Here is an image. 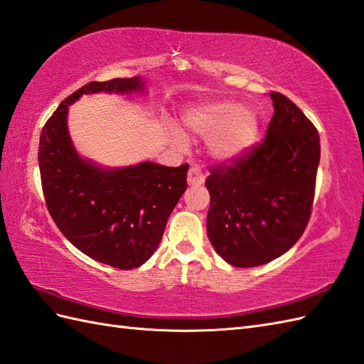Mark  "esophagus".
Here are the masks:
<instances>
[{"instance_id": "34e87169", "label": "esophagus", "mask_w": 364, "mask_h": 364, "mask_svg": "<svg viewBox=\"0 0 364 364\" xmlns=\"http://www.w3.org/2000/svg\"><path fill=\"white\" fill-rule=\"evenodd\" d=\"M206 180V172L200 168L198 166H192L188 173V183L191 186H201Z\"/></svg>"}]
</instances>
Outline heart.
Masks as SVG:
<instances>
[{
	"mask_svg": "<svg viewBox=\"0 0 364 364\" xmlns=\"http://www.w3.org/2000/svg\"><path fill=\"white\" fill-rule=\"evenodd\" d=\"M183 119L191 132L208 138L210 155L222 161H230L248 150L259 129L255 112L231 100L203 104L189 109Z\"/></svg>",
	"mask_w": 364,
	"mask_h": 364,
	"instance_id": "heart-1",
	"label": "heart"
}]
</instances>
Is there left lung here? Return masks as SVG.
<instances>
[{"instance_id": "1", "label": "left lung", "mask_w": 364, "mask_h": 364, "mask_svg": "<svg viewBox=\"0 0 364 364\" xmlns=\"http://www.w3.org/2000/svg\"><path fill=\"white\" fill-rule=\"evenodd\" d=\"M265 138L231 163L210 166L208 237L228 264H268L299 240L310 220L321 156L315 125L281 92Z\"/></svg>"}]
</instances>
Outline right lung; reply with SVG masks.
I'll return each mask as SVG.
<instances>
[{
	"label": "right lung",
	"mask_w": 364,
	"mask_h": 364,
	"mask_svg": "<svg viewBox=\"0 0 364 364\" xmlns=\"http://www.w3.org/2000/svg\"><path fill=\"white\" fill-rule=\"evenodd\" d=\"M142 88L141 77L90 82L58 105L40 134L41 188L54 223L83 255L119 269L141 267L158 248L167 218L188 188L189 164L96 166L75 151L66 114L82 95Z\"/></svg>",
	"instance_id": "right-lung-1"
}]
</instances>
